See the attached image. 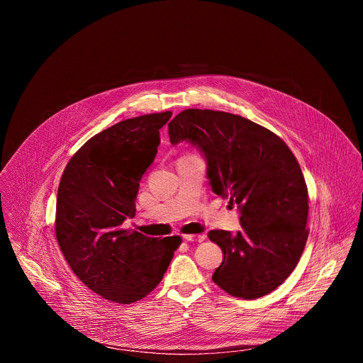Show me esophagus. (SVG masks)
Segmentation results:
<instances>
[{
    "label": "esophagus",
    "instance_id": "34e87169",
    "mask_svg": "<svg viewBox=\"0 0 363 363\" xmlns=\"http://www.w3.org/2000/svg\"><path fill=\"white\" fill-rule=\"evenodd\" d=\"M184 240H185V241H198V242H201V241L205 240V235H203V234H198V235L185 234V235H184Z\"/></svg>",
    "mask_w": 363,
    "mask_h": 363
}]
</instances>
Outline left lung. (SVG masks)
<instances>
[{
	"label": "left lung",
	"mask_w": 363,
	"mask_h": 363,
	"mask_svg": "<svg viewBox=\"0 0 363 363\" xmlns=\"http://www.w3.org/2000/svg\"><path fill=\"white\" fill-rule=\"evenodd\" d=\"M172 145L188 142L206 161L211 189L237 203L241 230H211L223 250L213 281L234 297L276 290L294 270L308 231L307 186L289 146L242 116L186 109L168 125Z\"/></svg>",
	"instance_id": "left-lung-1"
}]
</instances>
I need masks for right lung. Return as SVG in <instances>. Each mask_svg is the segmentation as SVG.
<instances>
[{
  "mask_svg": "<svg viewBox=\"0 0 363 363\" xmlns=\"http://www.w3.org/2000/svg\"><path fill=\"white\" fill-rule=\"evenodd\" d=\"M172 112L122 121L90 138L69 161L57 191L56 237L73 273L115 303L143 298L162 280L181 237L123 230L139 181L157 157Z\"/></svg>",
  "mask_w": 363,
  "mask_h": 363,
  "instance_id": "obj_1",
  "label": "right lung"
}]
</instances>
